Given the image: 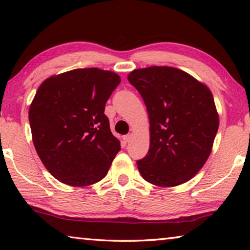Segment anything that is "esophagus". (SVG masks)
<instances>
[{"instance_id":"obj_1","label":"esophagus","mask_w":250,"mask_h":250,"mask_svg":"<svg viewBox=\"0 0 250 250\" xmlns=\"http://www.w3.org/2000/svg\"><path fill=\"white\" fill-rule=\"evenodd\" d=\"M131 138H132V134H125V135H124V141L125 143H128L131 141Z\"/></svg>"}]
</instances>
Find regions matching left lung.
<instances>
[{"instance_id":"8db88e82","label":"left lung","mask_w":250,"mask_h":250,"mask_svg":"<svg viewBox=\"0 0 250 250\" xmlns=\"http://www.w3.org/2000/svg\"><path fill=\"white\" fill-rule=\"evenodd\" d=\"M129 83L139 91L150 119V149L137 161L151 184H183L201 170L218 130L210 90L191 75L173 67L135 69Z\"/></svg>"}]
</instances>
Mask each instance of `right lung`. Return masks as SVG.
I'll return each instance as SVG.
<instances>
[{
  "mask_svg": "<svg viewBox=\"0 0 250 250\" xmlns=\"http://www.w3.org/2000/svg\"><path fill=\"white\" fill-rule=\"evenodd\" d=\"M120 82L112 71L82 68L40 86L28 112L33 143L62 183L87 186L107 175L121 146L110 131L104 105Z\"/></svg>",
  "mask_w": 250,
  "mask_h": 250,
  "instance_id": "1",
  "label": "right lung"
}]
</instances>
